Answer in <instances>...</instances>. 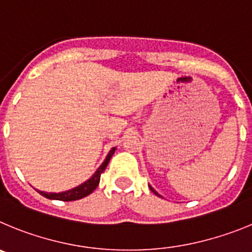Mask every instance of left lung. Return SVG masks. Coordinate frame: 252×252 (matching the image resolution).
I'll use <instances>...</instances> for the list:
<instances>
[{
	"instance_id": "obj_1",
	"label": "left lung",
	"mask_w": 252,
	"mask_h": 252,
	"mask_svg": "<svg viewBox=\"0 0 252 252\" xmlns=\"http://www.w3.org/2000/svg\"><path fill=\"white\" fill-rule=\"evenodd\" d=\"M149 188H151V191H152V192H153V193H154V194H157V196L162 197V196H160V194H159V193H158V192H157V191H156V189H154V188H153V187H152V186H149Z\"/></svg>"
}]
</instances>
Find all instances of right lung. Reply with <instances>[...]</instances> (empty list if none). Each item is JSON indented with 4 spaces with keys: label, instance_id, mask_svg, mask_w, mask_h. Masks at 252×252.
Returning a JSON list of instances; mask_svg holds the SVG:
<instances>
[{
    "label": "right lung",
    "instance_id": "1",
    "mask_svg": "<svg viewBox=\"0 0 252 252\" xmlns=\"http://www.w3.org/2000/svg\"><path fill=\"white\" fill-rule=\"evenodd\" d=\"M115 149H117L115 147L110 149L109 153H108V156L105 157L104 162L101 163L100 167L95 171V173L90 177L89 180L85 181V182L81 183V185L76 186V187L71 188V189H67V191L59 192V193H56V192H50V193H47V192L38 191V189L37 192L41 194V196L46 197V198L49 199H58V201H66V202L67 201H76V199H80V198H84V197L89 196V194L94 191L95 188L98 187L99 181H100V174L105 171L106 165H108V163H109L110 158L113 157Z\"/></svg>",
    "mask_w": 252,
    "mask_h": 252
}]
</instances>
